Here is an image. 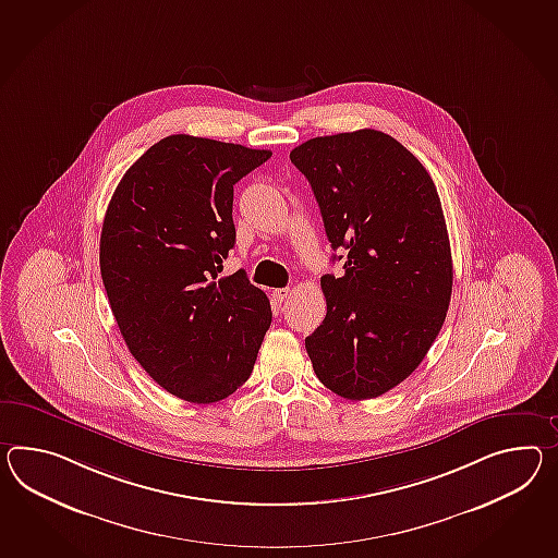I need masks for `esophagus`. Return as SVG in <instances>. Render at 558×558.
<instances>
[{"mask_svg":"<svg viewBox=\"0 0 558 558\" xmlns=\"http://www.w3.org/2000/svg\"><path fill=\"white\" fill-rule=\"evenodd\" d=\"M288 294H290V288H278V290H274L272 296L278 304H282L286 299H288Z\"/></svg>","mask_w":558,"mask_h":558,"instance_id":"1","label":"esophagus"}]
</instances>
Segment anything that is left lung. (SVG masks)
Wrapping results in <instances>:
<instances>
[{
    "label": "left lung",
    "mask_w": 558,
    "mask_h": 558,
    "mask_svg": "<svg viewBox=\"0 0 558 558\" xmlns=\"http://www.w3.org/2000/svg\"><path fill=\"white\" fill-rule=\"evenodd\" d=\"M290 161L313 187L332 250H349L344 274L320 278L327 316L304 340L314 373L344 399L379 397L420 367L448 314L439 195L420 159L375 129L316 136Z\"/></svg>",
    "instance_id": "obj_1"
}]
</instances>
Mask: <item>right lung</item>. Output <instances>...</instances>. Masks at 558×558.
I'll use <instances>...</instances> for the list:
<instances>
[{"label": "right lung", "mask_w": 558, "mask_h": 558, "mask_svg": "<svg viewBox=\"0 0 558 558\" xmlns=\"http://www.w3.org/2000/svg\"><path fill=\"white\" fill-rule=\"evenodd\" d=\"M270 157L165 136L129 167L105 216L100 274L119 330L150 379L190 403L242 387L272 323L244 270L218 280L235 244L233 185Z\"/></svg>", "instance_id": "right-lung-1"}]
</instances>
